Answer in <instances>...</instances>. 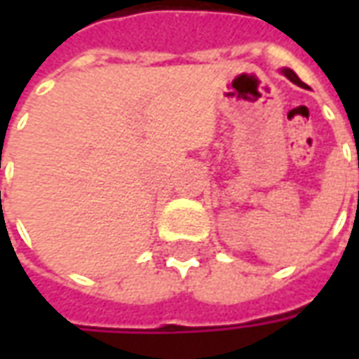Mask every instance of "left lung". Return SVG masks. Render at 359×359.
Instances as JSON below:
<instances>
[{
    "label": "left lung",
    "mask_w": 359,
    "mask_h": 359,
    "mask_svg": "<svg viewBox=\"0 0 359 359\" xmlns=\"http://www.w3.org/2000/svg\"><path fill=\"white\" fill-rule=\"evenodd\" d=\"M280 73L285 74V76H286V79H288V81H290V82H294V84H296V86H300V88H306V90H309V86H308V84H306V82H302L300 79H298V74L294 73L292 69H286V67H285V69H280ZM358 167H359V161H358Z\"/></svg>",
    "instance_id": "1"
}]
</instances>
